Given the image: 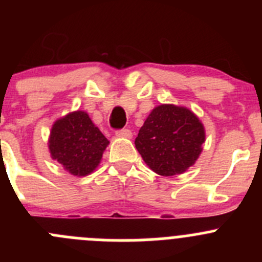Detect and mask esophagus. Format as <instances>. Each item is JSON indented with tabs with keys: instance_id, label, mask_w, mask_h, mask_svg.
<instances>
[{
	"instance_id": "obj_1",
	"label": "esophagus",
	"mask_w": 262,
	"mask_h": 262,
	"mask_svg": "<svg viewBox=\"0 0 262 262\" xmlns=\"http://www.w3.org/2000/svg\"><path fill=\"white\" fill-rule=\"evenodd\" d=\"M132 136H133V133H132V130H129V129H121V130L116 132V137H119V138L130 139Z\"/></svg>"
}]
</instances>
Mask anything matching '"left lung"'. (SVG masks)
I'll list each match as a JSON object with an SVG mask.
<instances>
[{
  "mask_svg": "<svg viewBox=\"0 0 262 262\" xmlns=\"http://www.w3.org/2000/svg\"><path fill=\"white\" fill-rule=\"evenodd\" d=\"M204 142V125L191 110L161 104L148 115L134 143L153 172L175 176L196 162Z\"/></svg>",
  "mask_w": 262,
  "mask_h": 262,
  "instance_id": "8db88e82",
  "label": "left lung"
}]
</instances>
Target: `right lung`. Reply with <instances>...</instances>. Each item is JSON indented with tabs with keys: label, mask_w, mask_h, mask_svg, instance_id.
Instances as JSON below:
<instances>
[{
	"label": "right lung",
	"mask_w": 262,
	"mask_h": 262,
	"mask_svg": "<svg viewBox=\"0 0 262 262\" xmlns=\"http://www.w3.org/2000/svg\"><path fill=\"white\" fill-rule=\"evenodd\" d=\"M110 142L82 110L57 119L50 129V157L71 175L82 178L94 172Z\"/></svg>",
	"instance_id": "right-lung-1"
}]
</instances>
